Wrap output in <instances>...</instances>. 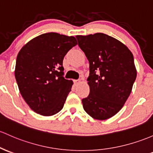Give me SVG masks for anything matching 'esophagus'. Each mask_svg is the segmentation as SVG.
Wrapping results in <instances>:
<instances>
[{
	"mask_svg": "<svg viewBox=\"0 0 153 153\" xmlns=\"http://www.w3.org/2000/svg\"><path fill=\"white\" fill-rule=\"evenodd\" d=\"M74 83H75V84H79L80 80H74Z\"/></svg>",
	"mask_w": 153,
	"mask_h": 153,
	"instance_id": "obj_1",
	"label": "esophagus"
}]
</instances>
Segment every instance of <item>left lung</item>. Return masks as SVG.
I'll use <instances>...</instances> for the list:
<instances>
[{"instance_id":"left-lung-1","label":"left lung","mask_w":153,"mask_h":153,"mask_svg":"<svg viewBox=\"0 0 153 153\" xmlns=\"http://www.w3.org/2000/svg\"><path fill=\"white\" fill-rule=\"evenodd\" d=\"M89 62L90 93L82 100L91 117L103 120L121 110L137 78L134 56L128 47L104 33L76 36Z\"/></svg>"}]
</instances>
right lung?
<instances>
[{"label": "right lung", "mask_w": 153, "mask_h": 153, "mask_svg": "<svg viewBox=\"0 0 153 153\" xmlns=\"http://www.w3.org/2000/svg\"><path fill=\"white\" fill-rule=\"evenodd\" d=\"M76 45L75 37L48 33L32 39L18 53L15 78L23 99L36 113L51 116L63 108L73 84L63 77V59Z\"/></svg>", "instance_id": "add662e5"}]
</instances>
